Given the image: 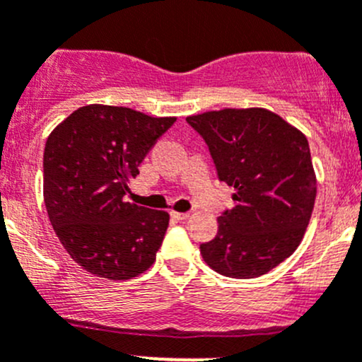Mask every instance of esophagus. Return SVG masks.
<instances>
[{
    "label": "esophagus",
    "instance_id": "1",
    "mask_svg": "<svg viewBox=\"0 0 362 362\" xmlns=\"http://www.w3.org/2000/svg\"><path fill=\"white\" fill-rule=\"evenodd\" d=\"M171 217L177 221H185L189 217V212H177V210H171Z\"/></svg>",
    "mask_w": 362,
    "mask_h": 362
}]
</instances>
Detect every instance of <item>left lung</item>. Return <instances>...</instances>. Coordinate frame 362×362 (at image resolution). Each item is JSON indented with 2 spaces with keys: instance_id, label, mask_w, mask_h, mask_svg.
Masks as SVG:
<instances>
[{
  "instance_id": "1",
  "label": "left lung",
  "mask_w": 362,
  "mask_h": 362,
  "mask_svg": "<svg viewBox=\"0 0 362 362\" xmlns=\"http://www.w3.org/2000/svg\"><path fill=\"white\" fill-rule=\"evenodd\" d=\"M203 136L219 180L235 205L217 217V235L199 245L210 269L249 279L293 255L310 224L317 175L308 139L263 107L205 111L187 117Z\"/></svg>"
}]
</instances>
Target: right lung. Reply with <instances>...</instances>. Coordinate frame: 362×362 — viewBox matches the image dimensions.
Here are the masks:
<instances>
[{
    "mask_svg": "<svg viewBox=\"0 0 362 362\" xmlns=\"http://www.w3.org/2000/svg\"><path fill=\"white\" fill-rule=\"evenodd\" d=\"M175 122L90 104L49 134L45 209L65 251L90 274L125 281L156 262L170 214L125 202V194L146 153Z\"/></svg>",
    "mask_w": 362,
    "mask_h": 362,
    "instance_id": "right-lung-1",
    "label": "right lung"
}]
</instances>
